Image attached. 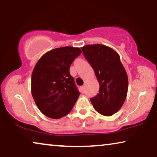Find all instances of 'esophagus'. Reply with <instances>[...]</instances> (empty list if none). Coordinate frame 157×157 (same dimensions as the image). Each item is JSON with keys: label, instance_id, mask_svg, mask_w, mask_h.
Instances as JSON below:
<instances>
[{"label": "esophagus", "instance_id": "obj_1", "mask_svg": "<svg viewBox=\"0 0 157 157\" xmlns=\"http://www.w3.org/2000/svg\"><path fill=\"white\" fill-rule=\"evenodd\" d=\"M80 90H81L82 93L85 92V86H82L81 87H80Z\"/></svg>", "mask_w": 157, "mask_h": 157}]
</instances>
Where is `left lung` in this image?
Returning <instances> with one entry per match:
<instances>
[{"instance_id":"1","label":"left lung","mask_w":157,"mask_h":157,"mask_svg":"<svg viewBox=\"0 0 157 157\" xmlns=\"http://www.w3.org/2000/svg\"><path fill=\"white\" fill-rule=\"evenodd\" d=\"M81 49L100 85L99 93L90 99L94 108L101 115H113L123 105L128 88L127 72L120 56L113 48L99 44Z\"/></svg>"}]
</instances>
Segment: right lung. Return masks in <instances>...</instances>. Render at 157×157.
<instances>
[{
    "instance_id": "1",
    "label": "right lung",
    "mask_w": 157,
    "mask_h": 157,
    "mask_svg": "<svg viewBox=\"0 0 157 157\" xmlns=\"http://www.w3.org/2000/svg\"><path fill=\"white\" fill-rule=\"evenodd\" d=\"M82 53L79 48L64 46L52 49L41 56L32 74L31 92L42 113L61 118L71 111L79 91L70 74V66Z\"/></svg>"
}]
</instances>
